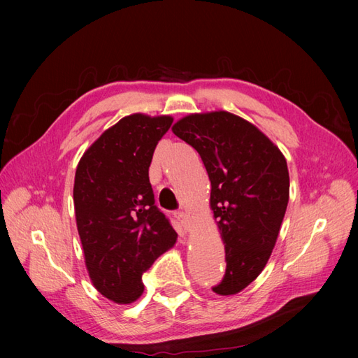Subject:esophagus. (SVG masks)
Wrapping results in <instances>:
<instances>
[{
    "mask_svg": "<svg viewBox=\"0 0 358 358\" xmlns=\"http://www.w3.org/2000/svg\"><path fill=\"white\" fill-rule=\"evenodd\" d=\"M175 216L178 218V221L182 224V227H183V230H188L189 229V218H188V215L183 212V210H179V212H176L175 213Z\"/></svg>",
    "mask_w": 358,
    "mask_h": 358,
    "instance_id": "esophagus-1",
    "label": "esophagus"
}]
</instances>
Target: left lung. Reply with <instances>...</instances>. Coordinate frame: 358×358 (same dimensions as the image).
Here are the masks:
<instances>
[{
	"label": "left lung",
	"instance_id": "8db88e82",
	"mask_svg": "<svg viewBox=\"0 0 358 358\" xmlns=\"http://www.w3.org/2000/svg\"><path fill=\"white\" fill-rule=\"evenodd\" d=\"M171 129L197 150L210 179L227 262L212 291L236 294L263 272L275 248L289 197L287 161L257 127L229 112L189 115Z\"/></svg>",
	"mask_w": 358,
	"mask_h": 358
}]
</instances>
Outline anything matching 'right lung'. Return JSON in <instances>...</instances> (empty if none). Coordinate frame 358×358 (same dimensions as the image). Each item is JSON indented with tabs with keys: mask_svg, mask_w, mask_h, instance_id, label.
I'll list each match as a JSON object with an SVG mask.
<instances>
[{
	"mask_svg": "<svg viewBox=\"0 0 358 358\" xmlns=\"http://www.w3.org/2000/svg\"><path fill=\"white\" fill-rule=\"evenodd\" d=\"M171 122L170 116H125L76 169L73 199L86 268L94 287L116 303L142 296V275L176 242L149 182L154 150Z\"/></svg>",
	"mask_w": 358,
	"mask_h": 358,
	"instance_id": "right-lung-1",
	"label": "right lung"
}]
</instances>
